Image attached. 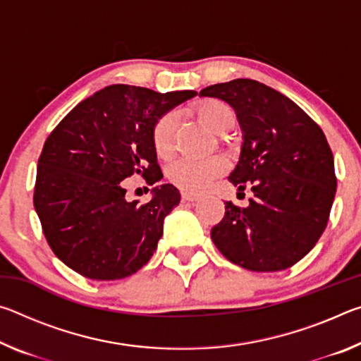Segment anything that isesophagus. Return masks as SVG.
Listing matches in <instances>:
<instances>
[{
    "mask_svg": "<svg viewBox=\"0 0 361 361\" xmlns=\"http://www.w3.org/2000/svg\"><path fill=\"white\" fill-rule=\"evenodd\" d=\"M181 197H183V200H186V202H197V200L202 199L199 194H192L189 191H183Z\"/></svg>",
    "mask_w": 361,
    "mask_h": 361,
    "instance_id": "esophagus-1",
    "label": "esophagus"
}]
</instances>
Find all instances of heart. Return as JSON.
<instances>
[{
	"label": "heart",
	"instance_id": "heart-1",
	"mask_svg": "<svg viewBox=\"0 0 361 361\" xmlns=\"http://www.w3.org/2000/svg\"><path fill=\"white\" fill-rule=\"evenodd\" d=\"M199 114L213 130L226 133L235 124L232 109L223 102L210 100L199 106ZM176 129H178V113L169 111L156 122L152 130V143L161 157H167L175 149ZM229 162L223 156H212L205 159L178 156L167 166V178L180 189L189 192H200L209 188L218 176L228 172Z\"/></svg>",
	"mask_w": 361,
	"mask_h": 361
}]
</instances>
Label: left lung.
Returning <instances> with one entry per match:
<instances>
[{
    "label": "left lung",
    "mask_w": 361,
    "mask_h": 361,
    "mask_svg": "<svg viewBox=\"0 0 361 361\" xmlns=\"http://www.w3.org/2000/svg\"><path fill=\"white\" fill-rule=\"evenodd\" d=\"M234 108L243 132L229 175L245 209L226 202L210 235L224 258L255 272H276L302 259L326 228L336 194L333 152L323 130L288 97L253 79L202 89Z\"/></svg>",
    "instance_id": "obj_1"
}]
</instances>
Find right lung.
<instances>
[{
    "label": "right lung",
    "instance_id": "1",
    "mask_svg": "<svg viewBox=\"0 0 361 361\" xmlns=\"http://www.w3.org/2000/svg\"><path fill=\"white\" fill-rule=\"evenodd\" d=\"M194 95L113 84L73 108L47 137L33 204L49 247L73 271L92 280H118L151 259L180 192L161 185L140 205L126 199L122 180L140 175L154 185L162 178L152 130L164 114Z\"/></svg>",
    "mask_w": 361,
    "mask_h": 361
}]
</instances>
